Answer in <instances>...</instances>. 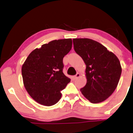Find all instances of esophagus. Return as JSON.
<instances>
[{"label": "esophagus", "instance_id": "34e87169", "mask_svg": "<svg viewBox=\"0 0 133 133\" xmlns=\"http://www.w3.org/2000/svg\"><path fill=\"white\" fill-rule=\"evenodd\" d=\"M79 76H80V74H79V73H78H78H77L76 74L75 76H74V78L75 79H77L78 78H79Z\"/></svg>", "mask_w": 133, "mask_h": 133}]
</instances>
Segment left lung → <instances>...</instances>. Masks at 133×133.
Returning <instances> with one entry per match:
<instances>
[{
  "instance_id": "1",
  "label": "left lung",
  "mask_w": 133,
  "mask_h": 133,
  "mask_svg": "<svg viewBox=\"0 0 133 133\" xmlns=\"http://www.w3.org/2000/svg\"><path fill=\"white\" fill-rule=\"evenodd\" d=\"M74 49L87 65L86 85L80 89L93 103L108 98L116 90L122 72L116 55L98 42L89 38H74Z\"/></svg>"
}]
</instances>
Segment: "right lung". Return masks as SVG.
<instances>
[{
	"instance_id": "right-lung-1",
	"label": "right lung",
	"mask_w": 133,
	"mask_h": 133,
	"mask_svg": "<svg viewBox=\"0 0 133 133\" xmlns=\"http://www.w3.org/2000/svg\"><path fill=\"white\" fill-rule=\"evenodd\" d=\"M71 38L51 41L32 51L22 66L26 91L40 104L51 106L71 81L63 73V58L72 48Z\"/></svg>"
}]
</instances>
